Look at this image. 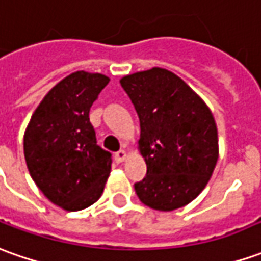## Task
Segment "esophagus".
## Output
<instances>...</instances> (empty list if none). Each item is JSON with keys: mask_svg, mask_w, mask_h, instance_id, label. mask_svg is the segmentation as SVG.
Wrapping results in <instances>:
<instances>
[{"mask_svg": "<svg viewBox=\"0 0 261 261\" xmlns=\"http://www.w3.org/2000/svg\"><path fill=\"white\" fill-rule=\"evenodd\" d=\"M125 159H127V153H125L124 150H120V151H117V153L114 154V160H116L117 163H123Z\"/></svg>", "mask_w": 261, "mask_h": 261, "instance_id": "1", "label": "esophagus"}]
</instances>
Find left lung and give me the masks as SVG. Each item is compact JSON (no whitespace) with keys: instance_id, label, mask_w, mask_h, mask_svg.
<instances>
[{"instance_id":"obj_1","label":"left lung","mask_w":261,"mask_h":261,"mask_svg":"<svg viewBox=\"0 0 261 261\" xmlns=\"http://www.w3.org/2000/svg\"><path fill=\"white\" fill-rule=\"evenodd\" d=\"M140 118L138 150L147 175L134 184L141 203L173 212L191 203L219 159L210 108L174 72L154 67L120 80Z\"/></svg>"}]
</instances>
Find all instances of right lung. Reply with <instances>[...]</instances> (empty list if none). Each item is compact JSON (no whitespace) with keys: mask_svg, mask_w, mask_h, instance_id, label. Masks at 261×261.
I'll list each match as a JSON object with an SVG mask.
<instances>
[{"mask_svg":"<svg viewBox=\"0 0 261 261\" xmlns=\"http://www.w3.org/2000/svg\"><path fill=\"white\" fill-rule=\"evenodd\" d=\"M104 74L75 71L48 91L24 133L30 175L51 203L79 212L101 197L111 154L97 144L90 108L107 86Z\"/></svg>","mask_w":261,"mask_h":261,"instance_id":"right-lung-1","label":"right lung"}]
</instances>
